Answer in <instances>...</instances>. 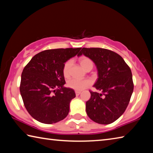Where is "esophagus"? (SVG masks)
I'll return each instance as SVG.
<instances>
[{
	"instance_id": "1",
	"label": "esophagus",
	"mask_w": 153,
	"mask_h": 153,
	"mask_svg": "<svg viewBox=\"0 0 153 153\" xmlns=\"http://www.w3.org/2000/svg\"><path fill=\"white\" fill-rule=\"evenodd\" d=\"M75 92H76V96H78V95H79L80 94H81V92H80V91H76Z\"/></svg>"
}]
</instances>
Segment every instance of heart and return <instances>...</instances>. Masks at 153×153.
Here are the masks:
<instances>
[{"label":"heart","mask_w":153,"mask_h":153,"mask_svg":"<svg viewBox=\"0 0 153 153\" xmlns=\"http://www.w3.org/2000/svg\"><path fill=\"white\" fill-rule=\"evenodd\" d=\"M79 63L81 65V66L84 69H88L90 68H92L93 67V62L90 58L87 57V56H82L79 57ZM72 62L71 60L67 61L65 63H64L63 67V74L65 77H69L70 76V70L71 67L72 66ZM92 84V82L90 79H71L67 82V86L70 88L74 90H77V91H81L87 87L90 86Z\"/></svg>","instance_id":"obj_1"}]
</instances>
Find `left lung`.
<instances>
[{
  "label": "left lung",
  "mask_w": 153,
  "mask_h": 153,
  "mask_svg": "<svg viewBox=\"0 0 153 153\" xmlns=\"http://www.w3.org/2000/svg\"><path fill=\"white\" fill-rule=\"evenodd\" d=\"M90 58L98 69L94 85L102 93L90 90L91 97L86 104L87 115L94 122L109 124L125 112L134 90L132 74L121 56L101 48H83L77 56Z\"/></svg>",
  "instance_id": "8db88e82"
}]
</instances>
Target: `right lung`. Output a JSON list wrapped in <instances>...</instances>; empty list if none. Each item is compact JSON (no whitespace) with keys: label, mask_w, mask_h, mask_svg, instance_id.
<instances>
[{"label":"right lung","mask_w":153,"mask_h":153,"mask_svg":"<svg viewBox=\"0 0 153 153\" xmlns=\"http://www.w3.org/2000/svg\"><path fill=\"white\" fill-rule=\"evenodd\" d=\"M82 48L50 49L33 56L22 74L20 93L25 108L39 122L52 124L65 118L74 90L64 87V63Z\"/></svg>","instance_id":"1"}]
</instances>
